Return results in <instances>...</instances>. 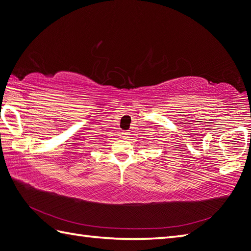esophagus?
I'll use <instances>...</instances> for the list:
<instances>
[{
	"label": "esophagus",
	"mask_w": 251,
	"mask_h": 251,
	"mask_svg": "<svg viewBox=\"0 0 251 251\" xmlns=\"http://www.w3.org/2000/svg\"><path fill=\"white\" fill-rule=\"evenodd\" d=\"M129 136H130V133L128 132V131H123L121 133V137L123 138V139H125V140H127L128 138H129Z\"/></svg>",
	"instance_id": "esophagus-1"
}]
</instances>
